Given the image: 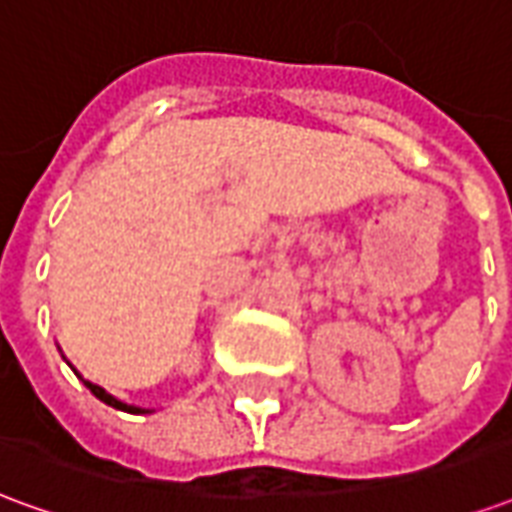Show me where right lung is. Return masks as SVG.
<instances>
[{
	"instance_id": "obj_1",
	"label": "right lung",
	"mask_w": 512,
	"mask_h": 512,
	"mask_svg": "<svg viewBox=\"0 0 512 512\" xmlns=\"http://www.w3.org/2000/svg\"><path fill=\"white\" fill-rule=\"evenodd\" d=\"M84 386H87V389H90V392H93V395L98 397V400H104L106 406H112V408H120V411H131V414H142V408H136V406H126V403H120V400H115V397H112V395H106V392H104V389H101V386L90 384V381H84Z\"/></svg>"
}]
</instances>
